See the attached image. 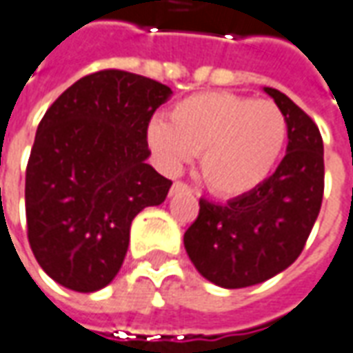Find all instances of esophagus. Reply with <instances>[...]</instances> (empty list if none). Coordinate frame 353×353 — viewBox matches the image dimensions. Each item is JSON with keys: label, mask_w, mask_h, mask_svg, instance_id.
Here are the masks:
<instances>
[{"label": "esophagus", "mask_w": 353, "mask_h": 353, "mask_svg": "<svg viewBox=\"0 0 353 353\" xmlns=\"http://www.w3.org/2000/svg\"><path fill=\"white\" fill-rule=\"evenodd\" d=\"M181 192H190L188 184H184V182H174L169 190V196H176V194H181Z\"/></svg>", "instance_id": "esophagus-1"}]
</instances>
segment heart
Instances as JSON below:
<instances>
[{
  "instance_id": "1",
  "label": "heart",
  "mask_w": 353,
  "mask_h": 353,
  "mask_svg": "<svg viewBox=\"0 0 353 353\" xmlns=\"http://www.w3.org/2000/svg\"><path fill=\"white\" fill-rule=\"evenodd\" d=\"M287 132V117L276 102L212 91L176 102L169 123L154 119L148 144L167 171H179L201 154L199 171L209 190L241 197L272 174Z\"/></svg>"
}]
</instances>
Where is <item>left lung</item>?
<instances>
[{
	"mask_svg": "<svg viewBox=\"0 0 353 353\" xmlns=\"http://www.w3.org/2000/svg\"><path fill=\"white\" fill-rule=\"evenodd\" d=\"M289 125L287 154L276 172L228 203L199 199L184 234L196 270L224 289L262 283L289 268L306 245L323 199V141L317 125L277 89L264 87Z\"/></svg>",
	"mask_w": 353,
	"mask_h": 353,
	"instance_id": "8db88e82",
	"label": "left lung"
}]
</instances>
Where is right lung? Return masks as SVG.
I'll list each match as a JSON object with an SVG mask.
<instances>
[{
	"mask_svg": "<svg viewBox=\"0 0 353 353\" xmlns=\"http://www.w3.org/2000/svg\"><path fill=\"white\" fill-rule=\"evenodd\" d=\"M171 94L150 77L102 70L45 112L26 167V224L36 261L62 287L112 283L132 219L165 201L172 182L146 163V132Z\"/></svg>",
	"mask_w": 353,
	"mask_h": 353,
	"instance_id": "obj_1",
	"label": "right lung"
}]
</instances>
